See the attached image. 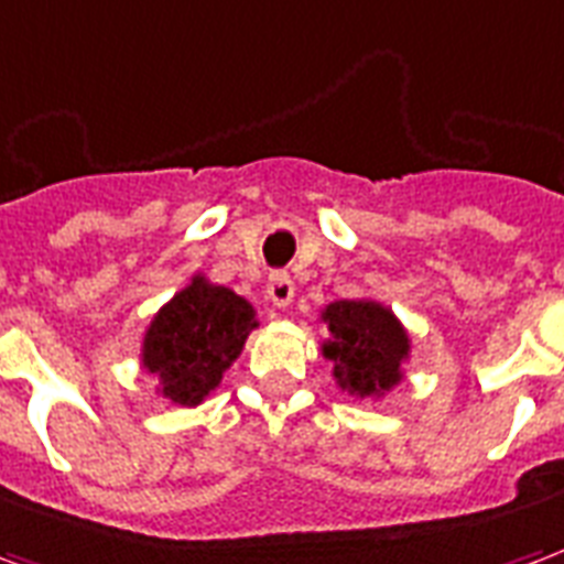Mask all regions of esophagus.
<instances>
[{"mask_svg":"<svg viewBox=\"0 0 564 564\" xmlns=\"http://www.w3.org/2000/svg\"><path fill=\"white\" fill-rule=\"evenodd\" d=\"M265 295L274 307H286L293 302L295 286L290 281V274H271L269 283H265Z\"/></svg>","mask_w":564,"mask_h":564,"instance_id":"1","label":"esophagus"}]
</instances>
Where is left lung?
I'll return each mask as SVG.
<instances>
[{
    "mask_svg": "<svg viewBox=\"0 0 564 564\" xmlns=\"http://www.w3.org/2000/svg\"><path fill=\"white\" fill-rule=\"evenodd\" d=\"M319 323L329 329L319 350L332 362L338 390L380 402L402 383L411 335L392 307L378 299H338L319 311Z\"/></svg>",
    "mask_w": 564,
    "mask_h": 564,
    "instance_id": "1",
    "label": "left lung"
}]
</instances>
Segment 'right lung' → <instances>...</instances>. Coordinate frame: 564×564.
<instances>
[{
	"label": "right lung",
	"instance_id": "1",
	"mask_svg": "<svg viewBox=\"0 0 564 564\" xmlns=\"http://www.w3.org/2000/svg\"><path fill=\"white\" fill-rule=\"evenodd\" d=\"M257 326V307L245 295L193 274L150 317L141 338V368L156 378V395L196 408L220 387Z\"/></svg>",
	"mask_w": 564,
	"mask_h": 564
}]
</instances>
